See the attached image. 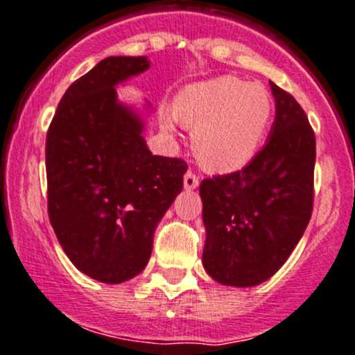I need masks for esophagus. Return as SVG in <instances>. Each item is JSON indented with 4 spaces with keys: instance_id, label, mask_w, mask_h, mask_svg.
Listing matches in <instances>:
<instances>
[{
    "instance_id": "1",
    "label": "esophagus",
    "mask_w": 355,
    "mask_h": 355,
    "mask_svg": "<svg viewBox=\"0 0 355 355\" xmlns=\"http://www.w3.org/2000/svg\"><path fill=\"white\" fill-rule=\"evenodd\" d=\"M198 184H200V178L196 176L193 171H188V173L184 174V188L186 189H195Z\"/></svg>"
}]
</instances>
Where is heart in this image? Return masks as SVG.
<instances>
[{
  "mask_svg": "<svg viewBox=\"0 0 355 355\" xmlns=\"http://www.w3.org/2000/svg\"><path fill=\"white\" fill-rule=\"evenodd\" d=\"M272 97L265 87L236 76H218L186 87L176 98L174 114L193 130V147L205 167L227 173L243 167L258 150L272 119Z\"/></svg>",
  "mask_w": 355,
  "mask_h": 355,
  "instance_id": "1",
  "label": "heart"
}]
</instances>
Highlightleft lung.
<instances>
[{
	"label": "left lung",
	"mask_w": 355,
	"mask_h": 355,
	"mask_svg": "<svg viewBox=\"0 0 355 355\" xmlns=\"http://www.w3.org/2000/svg\"><path fill=\"white\" fill-rule=\"evenodd\" d=\"M275 123L265 147L236 173L203 179V266L218 284L253 287L291 257L313 214L316 140L304 109L270 82Z\"/></svg>",
	"instance_id": "1"
}]
</instances>
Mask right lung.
<instances>
[{"instance_id":"obj_1","label":"right lung","mask_w":355,"mask_h":355,"mask_svg":"<svg viewBox=\"0 0 355 355\" xmlns=\"http://www.w3.org/2000/svg\"><path fill=\"white\" fill-rule=\"evenodd\" d=\"M150 67L145 56H111L73 82L46 138L47 214L67 257L104 284L137 277L153 232L182 189L188 164L152 155L144 123L114 87Z\"/></svg>"}]
</instances>
